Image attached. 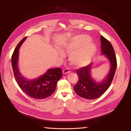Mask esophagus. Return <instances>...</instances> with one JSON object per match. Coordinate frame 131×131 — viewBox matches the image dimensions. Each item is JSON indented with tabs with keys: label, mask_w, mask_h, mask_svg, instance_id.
I'll return each mask as SVG.
<instances>
[{
	"label": "esophagus",
	"mask_w": 131,
	"mask_h": 131,
	"mask_svg": "<svg viewBox=\"0 0 131 131\" xmlns=\"http://www.w3.org/2000/svg\"><path fill=\"white\" fill-rule=\"evenodd\" d=\"M70 69L69 68H66L63 70V73L64 74H68V73H70Z\"/></svg>",
	"instance_id": "1"
}]
</instances>
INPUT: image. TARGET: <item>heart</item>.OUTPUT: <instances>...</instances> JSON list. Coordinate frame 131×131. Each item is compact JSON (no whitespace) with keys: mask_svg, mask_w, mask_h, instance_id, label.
Instances as JSON below:
<instances>
[{"mask_svg":"<svg viewBox=\"0 0 131 131\" xmlns=\"http://www.w3.org/2000/svg\"><path fill=\"white\" fill-rule=\"evenodd\" d=\"M91 38L85 34H79L70 38L62 45L64 50L70 52L69 60L77 67L86 66L91 61L96 52V47L91 42ZM61 56L64 55L62 50L59 51Z\"/></svg>","mask_w":131,"mask_h":131,"instance_id":"1","label":"heart"}]
</instances>
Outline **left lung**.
<instances>
[{
  "label": "left lung",
  "instance_id": "obj_1",
  "mask_svg": "<svg viewBox=\"0 0 131 131\" xmlns=\"http://www.w3.org/2000/svg\"><path fill=\"white\" fill-rule=\"evenodd\" d=\"M102 54L105 55L110 62V71L104 80L96 82L91 76L92 63L77 70L79 77L74 90L78 96L87 100H94L101 96L109 88L113 80L116 69L117 61L112 45L109 40L101 35Z\"/></svg>",
  "mask_w": 131,
  "mask_h": 131
}]
</instances>
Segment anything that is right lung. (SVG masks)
<instances>
[{
    "mask_svg": "<svg viewBox=\"0 0 131 131\" xmlns=\"http://www.w3.org/2000/svg\"><path fill=\"white\" fill-rule=\"evenodd\" d=\"M25 37L18 43L11 57V63L14 77L19 88L27 95L37 100L49 97L56 89L57 81L62 77L60 68L49 69L45 74L39 78L29 80L23 77L19 73L17 63L19 49L26 40Z\"/></svg>",
    "mask_w": 131,
    "mask_h": 131,
    "instance_id": "right-lung-1",
    "label": "right lung"
}]
</instances>
